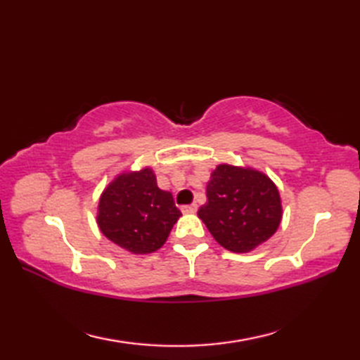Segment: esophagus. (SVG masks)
<instances>
[{
	"label": "esophagus",
	"instance_id": "1",
	"mask_svg": "<svg viewBox=\"0 0 360 360\" xmlns=\"http://www.w3.org/2000/svg\"><path fill=\"white\" fill-rule=\"evenodd\" d=\"M198 210L196 204H190V205H182V212L184 213H195Z\"/></svg>",
	"mask_w": 360,
	"mask_h": 360
}]
</instances>
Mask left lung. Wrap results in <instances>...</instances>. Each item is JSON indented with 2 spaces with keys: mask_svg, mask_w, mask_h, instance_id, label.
Wrapping results in <instances>:
<instances>
[{
  "mask_svg": "<svg viewBox=\"0 0 360 360\" xmlns=\"http://www.w3.org/2000/svg\"><path fill=\"white\" fill-rule=\"evenodd\" d=\"M207 202L198 217L219 246L246 254L277 232L283 217L277 186L252 167L219 164L205 187Z\"/></svg>",
  "mask_w": 360,
  "mask_h": 360,
  "instance_id": "1",
  "label": "left lung"
}]
</instances>
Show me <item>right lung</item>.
<instances>
[{
    "label": "right lung",
    "mask_w": 360,
    "mask_h": 360,
    "mask_svg": "<svg viewBox=\"0 0 360 360\" xmlns=\"http://www.w3.org/2000/svg\"><path fill=\"white\" fill-rule=\"evenodd\" d=\"M181 212L173 195L160 190L150 167L122 172L101 195L97 226L101 232L129 254L145 255L164 246Z\"/></svg>",
    "instance_id": "1"
}]
</instances>
